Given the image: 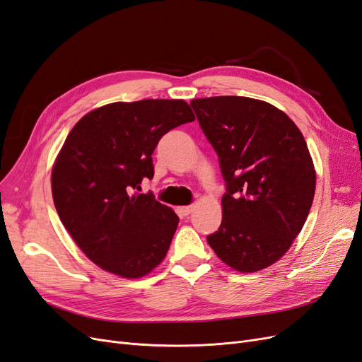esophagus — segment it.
<instances>
[{"label": "esophagus", "instance_id": "obj_1", "mask_svg": "<svg viewBox=\"0 0 362 362\" xmlns=\"http://www.w3.org/2000/svg\"><path fill=\"white\" fill-rule=\"evenodd\" d=\"M193 205H185V206H180L178 210H180V213L182 214V216H189L192 211H193Z\"/></svg>", "mask_w": 362, "mask_h": 362}]
</instances>
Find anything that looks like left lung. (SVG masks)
Wrapping results in <instances>:
<instances>
[{
  "instance_id": "left-lung-1",
  "label": "left lung",
  "mask_w": 362,
  "mask_h": 362,
  "mask_svg": "<svg viewBox=\"0 0 362 362\" xmlns=\"http://www.w3.org/2000/svg\"><path fill=\"white\" fill-rule=\"evenodd\" d=\"M190 105L226 184L221 228L206 242L238 272L266 269L290 249L311 210L315 170L306 141L264 101L213 96Z\"/></svg>"
}]
</instances>
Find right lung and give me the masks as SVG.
<instances>
[{
	"label": "right lung",
	"mask_w": 362,
	"mask_h": 362,
	"mask_svg": "<svg viewBox=\"0 0 362 362\" xmlns=\"http://www.w3.org/2000/svg\"><path fill=\"white\" fill-rule=\"evenodd\" d=\"M193 120L182 100H141L96 108L71 129L52 168V199L74 242L101 269L141 278L166 257L180 218L137 190L154 177L160 139Z\"/></svg>",
	"instance_id": "obj_1"
}]
</instances>
